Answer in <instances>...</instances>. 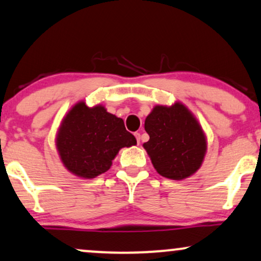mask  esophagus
Returning a JSON list of instances; mask_svg holds the SVG:
<instances>
[{
    "mask_svg": "<svg viewBox=\"0 0 261 261\" xmlns=\"http://www.w3.org/2000/svg\"><path fill=\"white\" fill-rule=\"evenodd\" d=\"M134 135H135V138H137V141H138V145H139V143H140V133H139V132H135Z\"/></svg>",
    "mask_w": 261,
    "mask_h": 261,
    "instance_id": "34e87169",
    "label": "esophagus"
}]
</instances>
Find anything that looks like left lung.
I'll return each mask as SVG.
<instances>
[{
	"label": "left lung",
	"instance_id": "8db88e82",
	"mask_svg": "<svg viewBox=\"0 0 261 261\" xmlns=\"http://www.w3.org/2000/svg\"><path fill=\"white\" fill-rule=\"evenodd\" d=\"M145 129L149 140L143 147L159 174L181 180L198 171L206 153V139L184 105L154 107L146 118Z\"/></svg>",
	"mask_w": 261,
	"mask_h": 261
}]
</instances>
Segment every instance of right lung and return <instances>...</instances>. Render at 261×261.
<instances>
[{
  "mask_svg": "<svg viewBox=\"0 0 261 261\" xmlns=\"http://www.w3.org/2000/svg\"><path fill=\"white\" fill-rule=\"evenodd\" d=\"M135 143L137 139L126 130L122 119L108 113L102 106L88 108L85 102L70 109L56 140L66 168L87 179L108 171L119 150Z\"/></svg>",
  "mask_w": 261,
  "mask_h": 261,
  "instance_id": "right-lung-1",
  "label": "right lung"
}]
</instances>
